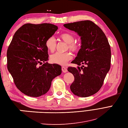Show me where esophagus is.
Listing matches in <instances>:
<instances>
[{
    "mask_svg": "<svg viewBox=\"0 0 128 128\" xmlns=\"http://www.w3.org/2000/svg\"><path fill=\"white\" fill-rule=\"evenodd\" d=\"M61 69H62V72H64V73H66V72H67V68H66V67L62 66V67H61Z\"/></svg>",
    "mask_w": 128,
    "mask_h": 128,
    "instance_id": "34e87169",
    "label": "esophagus"
}]
</instances>
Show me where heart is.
<instances>
[{
    "instance_id": "heart-1",
    "label": "heart",
    "mask_w": 128,
    "mask_h": 128,
    "mask_svg": "<svg viewBox=\"0 0 128 128\" xmlns=\"http://www.w3.org/2000/svg\"><path fill=\"white\" fill-rule=\"evenodd\" d=\"M60 38L67 44V49H70L73 52H78L80 46L74 42V36L70 33H64L60 35ZM45 46L50 52H54L57 46V42L54 36L48 38L45 42ZM72 54L70 52L64 53L56 52L50 56V61L53 64L64 65L72 58Z\"/></svg>"
}]
</instances>
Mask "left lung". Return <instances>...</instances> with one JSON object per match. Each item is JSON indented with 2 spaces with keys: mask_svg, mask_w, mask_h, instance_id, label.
Masks as SVG:
<instances>
[{
  "mask_svg": "<svg viewBox=\"0 0 128 128\" xmlns=\"http://www.w3.org/2000/svg\"><path fill=\"white\" fill-rule=\"evenodd\" d=\"M80 36L81 48L72 64L80 66L68 67V71L73 74L74 80L70 89L79 97H88L101 89L110 67L111 52L108 41L101 28L90 20L64 24Z\"/></svg>",
  "mask_w": 128,
  "mask_h": 128,
  "instance_id": "obj_1",
  "label": "left lung"
}]
</instances>
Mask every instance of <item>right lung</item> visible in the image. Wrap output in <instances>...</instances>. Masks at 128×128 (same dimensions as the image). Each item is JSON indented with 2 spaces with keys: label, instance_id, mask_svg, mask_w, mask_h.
<instances>
[{
  "label": "right lung",
  "instance_id": "obj_1",
  "mask_svg": "<svg viewBox=\"0 0 128 128\" xmlns=\"http://www.w3.org/2000/svg\"><path fill=\"white\" fill-rule=\"evenodd\" d=\"M58 29L50 24H26L14 34L7 51V67L15 86L24 94L31 97L45 94L52 79L61 74L60 65L45 62L49 58L45 42Z\"/></svg>",
  "mask_w": 128,
  "mask_h": 128
}]
</instances>
